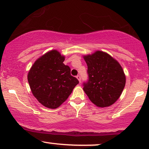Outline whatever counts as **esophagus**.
<instances>
[{
    "label": "esophagus",
    "instance_id": "esophagus-1",
    "mask_svg": "<svg viewBox=\"0 0 149 149\" xmlns=\"http://www.w3.org/2000/svg\"><path fill=\"white\" fill-rule=\"evenodd\" d=\"M77 79H78V80H79V82L81 83V76H80V75H77Z\"/></svg>",
    "mask_w": 149,
    "mask_h": 149
}]
</instances>
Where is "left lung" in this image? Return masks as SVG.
<instances>
[{
  "label": "left lung",
  "instance_id": "8db88e82",
  "mask_svg": "<svg viewBox=\"0 0 149 149\" xmlns=\"http://www.w3.org/2000/svg\"><path fill=\"white\" fill-rule=\"evenodd\" d=\"M87 65L88 80L83 90L92 103L107 107L119 99L125 85V75L117 60L107 53L96 51L83 57Z\"/></svg>",
  "mask_w": 149,
  "mask_h": 149
}]
</instances>
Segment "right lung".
I'll use <instances>...</instances> for the list:
<instances>
[{
  "label": "right lung",
  "mask_w": 149,
  "mask_h": 149,
  "mask_svg": "<svg viewBox=\"0 0 149 149\" xmlns=\"http://www.w3.org/2000/svg\"><path fill=\"white\" fill-rule=\"evenodd\" d=\"M64 56L52 50L36 60L29 70L28 81L32 94L49 109H56L66 100L79 83L64 63Z\"/></svg>",
  "instance_id": "right-lung-1"
}]
</instances>
